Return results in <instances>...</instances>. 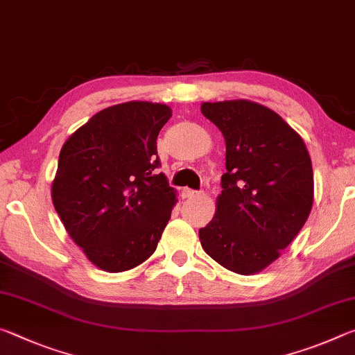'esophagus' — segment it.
Returning <instances> with one entry per match:
<instances>
[{
    "mask_svg": "<svg viewBox=\"0 0 355 355\" xmlns=\"http://www.w3.org/2000/svg\"><path fill=\"white\" fill-rule=\"evenodd\" d=\"M197 196H199V192H197V191L183 189V197H184V199H192V197H197Z\"/></svg>",
    "mask_w": 355,
    "mask_h": 355,
    "instance_id": "34e87169",
    "label": "esophagus"
}]
</instances>
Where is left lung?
Masks as SVG:
<instances>
[{
    "label": "left lung",
    "instance_id": "8db88e82",
    "mask_svg": "<svg viewBox=\"0 0 355 355\" xmlns=\"http://www.w3.org/2000/svg\"><path fill=\"white\" fill-rule=\"evenodd\" d=\"M200 111L224 136L227 169L200 244L228 271L258 274L309 219L315 191L309 150L277 112L255 101H205Z\"/></svg>",
    "mask_w": 355,
    "mask_h": 355
}]
</instances>
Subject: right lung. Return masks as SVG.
Returning <instances> with one entry per match:
<instances>
[{"label": "right lung", "mask_w": 355, "mask_h": 355, "mask_svg": "<svg viewBox=\"0 0 355 355\" xmlns=\"http://www.w3.org/2000/svg\"><path fill=\"white\" fill-rule=\"evenodd\" d=\"M172 110L152 101L105 107L69 136L51 199L65 230L101 271L123 272L152 257L177 203L156 137Z\"/></svg>", "instance_id": "obj_1"}]
</instances>
